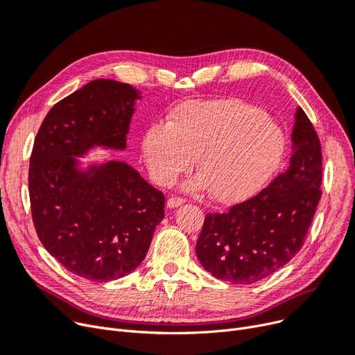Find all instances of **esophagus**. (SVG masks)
<instances>
[{"mask_svg":"<svg viewBox=\"0 0 355 355\" xmlns=\"http://www.w3.org/2000/svg\"><path fill=\"white\" fill-rule=\"evenodd\" d=\"M184 200L183 198H179V196H172V198H168L167 199V208H178V207H180L182 204H184Z\"/></svg>","mask_w":355,"mask_h":355,"instance_id":"obj_1","label":"esophagus"}]
</instances>
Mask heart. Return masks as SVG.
<instances>
[{
	"instance_id": "1",
	"label": "heart",
	"mask_w": 355,
	"mask_h": 355,
	"mask_svg": "<svg viewBox=\"0 0 355 355\" xmlns=\"http://www.w3.org/2000/svg\"><path fill=\"white\" fill-rule=\"evenodd\" d=\"M153 180L172 184L196 159L200 172L189 191H211L221 204L256 195L273 178L286 153L283 130L261 108L237 99L189 101L166 123L151 124L141 141Z\"/></svg>"
}]
</instances>
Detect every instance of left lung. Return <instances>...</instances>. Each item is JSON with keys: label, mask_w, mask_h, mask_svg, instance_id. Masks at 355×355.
<instances>
[{"label": "left lung", "mask_w": 355, "mask_h": 355, "mask_svg": "<svg viewBox=\"0 0 355 355\" xmlns=\"http://www.w3.org/2000/svg\"><path fill=\"white\" fill-rule=\"evenodd\" d=\"M291 164L260 193L224 214H208L196 256L216 279L237 284L273 275L305 244L320 199L322 153L300 107L292 131Z\"/></svg>", "instance_id": "8db88e82"}]
</instances>
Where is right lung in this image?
<instances>
[{
  "mask_svg": "<svg viewBox=\"0 0 355 355\" xmlns=\"http://www.w3.org/2000/svg\"><path fill=\"white\" fill-rule=\"evenodd\" d=\"M139 98L128 83L95 79L53 105L33 146L28 192L36 232L67 272L91 282L136 270L164 218V195L130 164L78 167L76 157L95 146L125 148Z\"/></svg>",
  "mask_w": 355,
  "mask_h": 355,
  "instance_id": "right-lung-1",
  "label": "right lung"
}]
</instances>
